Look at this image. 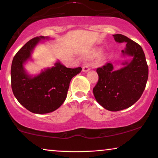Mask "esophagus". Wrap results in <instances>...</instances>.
Returning a JSON list of instances; mask_svg holds the SVG:
<instances>
[{
    "instance_id": "esophagus-1",
    "label": "esophagus",
    "mask_w": 158,
    "mask_h": 158,
    "mask_svg": "<svg viewBox=\"0 0 158 158\" xmlns=\"http://www.w3.org/2000/svg\"><path fill=\"white\" fill-rule=\"evenodd\" d=\"M89 70H90V67H89V65H88V64H85V65H84L83 67V72H88Z\"/></svg>"
}]
</instances>
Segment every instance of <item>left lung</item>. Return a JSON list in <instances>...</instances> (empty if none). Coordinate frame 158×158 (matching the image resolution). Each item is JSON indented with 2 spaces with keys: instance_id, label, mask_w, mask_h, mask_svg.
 Returning <instances> with one entry per match:
<instances>
[{
  "instance_id": "left-lung-1",
  "label": "left lung",
  "mask_w": 158,
  "mask_h": 158,
  "mask_svg": "<svg viewBox=\"0 0 158 158\" xmlns=\"http://www.w3.org/2000/svg\"><path fill=\"white\" fill-rule=\"evenodd\" d=\"M117 42H126L124 55L133 59L124 68L114 70L113 64L106 62L96 69L98 81L93 89L99 104L111 111L130 107L143 94L148 79V65L142 47L122 34H114Z\"/></svg>"
}]
</instances>
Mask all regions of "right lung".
Masks as SVG:
<instances>
[{
    "instance_id": "add662e5",
    "label": "right lung",
    "mask_w": 158,
    "mask_h": 158,
    "mask_svg": "<svg viewBox=\"0 0 158 158\" xmlns=\"http://www.w3.org/2000/svg\"><path fill=\"white\" fill-rule=\"evenodd\" d=\"M44 36L34 37L19 49L12 61L10 81L14 95L23 107L34 114H47L57 109L65 100L71 79L81 67L68 68L57 62L37 76L30 77L23 64L31 57L35 45Z\"/></svg>"
}]
</instances>
